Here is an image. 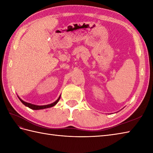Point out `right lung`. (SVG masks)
I'll return each mask as SVG.
<instances>
[{"label":"right lung","mask_w":153,"mask_h":153,"mask_svg":"<svg viewBox=\"0 0 153 153\" xmlns=\"http://www.w3.org/2000/svg\"><path fill=\"white\" fill-rule=\"evenodd\" d=\"M60 96H61V95H60V97H58V99L56 100V101L54 102L53 103H51V104H50V105H43V106L35 105H33V104H31V103H29V102H25V101H24V100H22L20 98H19V97L18 96V97L19 99L20 100V101H21L23 104H24V105L25 106H26L29 107V108L32 109V110H41V109H45V108H50V107H53V106H54V105H56V104H57V102H58V101H59V100H60Z\"/></svg>","instance_id":"obj_1"}]
</instances>
